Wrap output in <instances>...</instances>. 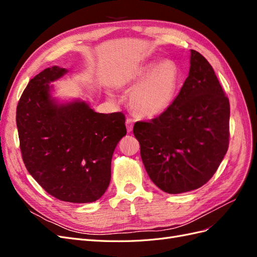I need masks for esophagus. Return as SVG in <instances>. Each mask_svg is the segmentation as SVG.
I'll list each match as a JSON object with an SVG mask.
<instances>
[{
    "label": "esophagus",
    "instance_id": "1",
    "mask_svg": "<svg viewBox=\"0 0 257 257\" xmlns=\"http://www.w3.org/2000/svg\"><path fill=\"white\" fill-rule=\"evenodd\" d=\"M125 125H126V130L128 133H131L133 131V126H134V120L133 119H126L125 121Z\"/></svg>",
    "mask_w": 257,
    "mask_h": 257
}]
</instances>
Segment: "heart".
<instances>
[{
	"instance_id": "b5f03b06",
	"label": "heart",
	"mask_w": 257,
	"mask_h": 257,
	"mask_svg": "<svg viewBox=\"0 0 257 257\" xmlns=\"http://www.w3.org/2000/svg\"><path fill=\"white\" fill-rule=\"evenodd\" d=\"M177 85L178 69L170 60L142 65L118 83L121 89H132L130 106L143 118H154L165 112L173 103Z\"/></svg>"
}]
</instances>
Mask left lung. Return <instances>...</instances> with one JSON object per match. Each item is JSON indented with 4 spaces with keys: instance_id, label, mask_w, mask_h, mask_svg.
Instances as JSON below:
<instances>
[{
    "instance_id": "left-lung-1",
    "label": "left lung",
    "mask_w": 257,
    "mask_h": 257,
    "mask_svg": "<svg viewBox=\"0 0 257 257\" xmlns=\"http://www.w3.org/2000/svg\"><path fill=\"white\" fill-rule=\"evenodd\" d=\"M190 72L168 109L133 133L152 182L169 194L196 190L212 178L229 143V100L212 66L191 50Z\"/></svg>"
}]
</instances>
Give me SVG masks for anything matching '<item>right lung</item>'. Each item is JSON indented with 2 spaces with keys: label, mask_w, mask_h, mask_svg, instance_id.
<instances>
[{
  "label": "right lung",
  "mask_w": 257,
  "mask_h": 257,
  "mask_svg": "<svg viewBox=\"0 0 257 257\" xmlns=\"http://www.w3.org/2000/svg\"><path fill=\"white\" fill-rule=\"evenodd\" d=\"M66 73L46 68L23 91L16 112L20 150L28 172L50 195L92 203L109 185L113 151L126 135L125 116L95 112L82 100L58 104L49 83Z\"/></svg>",
  "instance_id": "add662e5"
}]
</instances>
